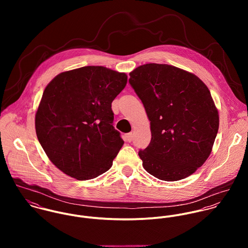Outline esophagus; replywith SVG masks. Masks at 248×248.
<instances>
[{
  "label": "esophagus",
  "instance_id": "34e87169",
  "mask_svg": "<svg viewBox=\"0 0 248 248\" xmlns=\"http://www.w3.org/2000/svg\"><path fill=\"white\" fill-rule=\"evenodd\" d=\"M124 140L127 142H131L133 140V134L132 133H129V134H126L124 136Z\"/></svg>",
  "mask_w": 248,
  "mask_h": 248
}]
</instances>
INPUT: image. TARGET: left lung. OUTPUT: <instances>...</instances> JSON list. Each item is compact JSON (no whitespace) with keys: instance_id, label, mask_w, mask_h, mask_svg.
Here are the masks:
<instances>
[{"instance_id":"left-lung-1","label":"left lung","mask_w":248,"mask_h":248,"mask_svg":"<svg viewBox=\"0 0 248 248\" xmlns=\"http://www.w3.org/2000/svg\"><path fill=\"white\" fill-rule=\"evenodd\" d=\"M152 139L139 152L144 169L176 181L194 174L208 158L218 130V112L207 86L195 74L166 64H146L130 72Z\"/></svg>"}]
</instances>
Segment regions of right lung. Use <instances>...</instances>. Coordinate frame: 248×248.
<instances>
[{
  "label": "right lung",
  "instance_id": "obj_1",
  "mask_svg": "<svg viewBox=\"0 0 248 248\" xmlns=\"http://www.w3.org/2000/svg\"><path fill=\"white\" fill-rule=\"evenodd\" d=\"M127 74L101 66L65 71L46 87L35 115L36 135L49 160L78 180L102 175L124 141L112 126L111 102Z\"/></svg>",
  "mask_w": 248,
  "mask_h": 248
}]
</instances>
